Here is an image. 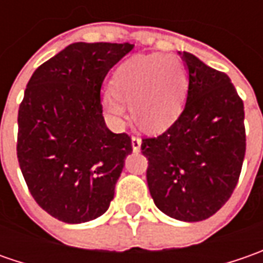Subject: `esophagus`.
Masks as SVG:
<instances>
[{
  "instance_id": "34e87169",
  "label": "esophagus",
  "mask_w": 263,
  "mask_h": 263,
  "mask_svg": "<svg viewBox=\"0 0 263 263\" xmlns=\"http://www.w3.org/2000/svg\"><path fill=\"white\" fill-rule=\"evenodd\" d=\"M140 145H142V139H140V137H132V146H133V151H135V152H139V151H140Z\"/></svg>"
}]
</instances>
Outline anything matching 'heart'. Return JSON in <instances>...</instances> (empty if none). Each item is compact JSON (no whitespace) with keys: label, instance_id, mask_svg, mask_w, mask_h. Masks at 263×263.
<instances>
[{"label":"heart","instance_id":"b5f03b06","mask_svg":"<svg viewBox=\"0 0 263 263\" xmlns=\"http://www.w3.org/2000/svg\"><path fill=\"white\" fill-rule=\"evenodd\" d=\"M186 87V68L178 58L137 55L118 67L112 89L104 93V106L117 121H123L127 104L143 128L162 132L181 114Z\"/></svg>","mask_w":263,"mask_h":263}]
</instances>
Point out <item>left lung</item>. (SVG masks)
<instances>
[{"mask_svg":"<svg viewBox=\"0 0 263 263\" xmlns=\"http://www.w3.org/2000/svg\"><path fill=\"white\" fill-rule=\"evenodd\" d=\"M186 105L157 137L142 139L151 196L164 214L196 222L226 205L246 152L245 105L230 77L183 52Z\"/></svg>","mask_w":263,"mask_h":263,"instance_id":"1","label":"left lung"}]
</instances>
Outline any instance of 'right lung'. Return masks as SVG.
Returning <instances> with one entry per match:
<instances>
[{"mask_svg":"<svg viewBox=\"0 0 263 263\" xmlns=\"http://www.w3.org/2000/svg\"><path fill=\"white\" fill-rule=\"evenodd\" d=\"M132 44L76 42L39 66L18 108L17 159L30 195L68 224L95 219L114 199L132 137L102 117L101 87Z\"/></svg>","mask_w":263,"mask_h":263,"instance_id":"1","label":"right lung"}]
</instances>
